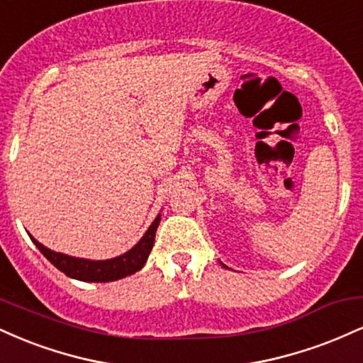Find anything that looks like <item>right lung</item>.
Returning a JSON list of instances; mask_svg holds the SVG:
<instances>
[{
    "label": "right lung",
    "mask_w": 363,
    "mask_h": 363,
    "mask_svg": "<svg viewBox=\"0 0 363 363\" xmlns=\"http://www.w3.org/2000/svg\"><path fill=\"white\" fill-rule=\"evenodd\" d=\"M158 223H160V213L157 215V218L153 220L152 225H150L148 230L145 232V235L138 240V244L133 245L129 251L121 254V256L102 261L85 259V257H73L68 256V254L51 251V249H48L45 245L40 244L39 240H35L34 237H30V239L32 242L37 245V249H39V251L43 252L60 272L65 273L66 277L74 278V280L80 281L106 283L126 278L129 274H135L136 272H140V269L143 268L150 256V251H152L153 247V242H155Z\"/></svg>",
    "instance_id": "1"
}]
</instances>
